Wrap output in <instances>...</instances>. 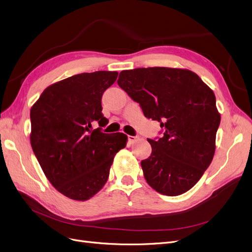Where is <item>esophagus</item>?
Masks as SVG:
<instances>
[{
	"instance_id": "34e87169",
	"label": "esophagus",
	"mask_w": 252,
	"mask_h": 252,
	"mask_svg": "<svg viewBox=\"0 0 252 252\" xmlns=\"http://www.w3.org/2000/svg\"><path fill=\"white\" fill-rule=\"evenodd\" d=\"M136 140H137V137L136 136H128V142H129V144L135 143Z\"/></svg>"
}]
</instances>
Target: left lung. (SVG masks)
Here are the masks:
<instances>
[{"label":"left lung","instance_id":"8db88e82","mask_svg":"<svg viewBox=\"0 0 252 252\" xmlns=\"http://www.w3.org/2000/svg\"><path fill=\"white\" fill-rule=\"evenodd\" d=\"M117 84L163 128L162 138L147 139L152 155L141 162L147 184L167 196L189 191L215 154L221 117L213 90L195 72L170 67L123 70Z\"/></svg>","mask_w":252,"mask_h":252}]
</instances>
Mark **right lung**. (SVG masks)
I'll use <instances>...</instances> for the list:
<instances>
[{
  "instance_id": "right-lung-1",
  "label": "right lung",
  "mask_w": 252,
  "mask_h": 252,
  "mask_svg": "<svg viewBox=\"0 0 252 252\" xmlns=\"http://www.w3.org/2000/svg\"><path fill=\"white\" fill-rule=\"evenodd\" d=\"M117 71L84 72L45 88L30 112L32 150L46 179L64 196L85 201L107 183L115 155L127 136L106 134L102 93ZM98 123L100 127L92 129Z\"/></svg>"
}]
</instances>
